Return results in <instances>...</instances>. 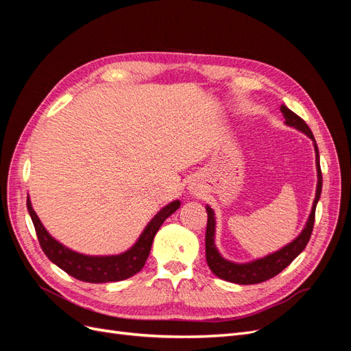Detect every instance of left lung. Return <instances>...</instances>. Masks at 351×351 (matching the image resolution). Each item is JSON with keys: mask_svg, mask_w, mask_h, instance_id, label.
I'll list each match as a JSON object with an SVG mask.
<instances>
[{"mask_svg": "<svg viewBox=\"0 0 351 351\" xmlns=\"http://www.w3.org/2000/svg\"><path fill=\"white\" fill-rule=\"evenodd\" d=\"M281 112L285 117V124L295 127L297 130L303 132L307 134L311 139L315 142L313 133L311 132L309 125L306 124L303 119L299 115L294 114L291 110H289L285 105H281ZM315 152H316V167H317V187H316V197L313 200V208L311 212V217L306 222V227L302 231V234L297 237L293 243L287 244L285 247L281 250L275 252L269 256L258 259L250 263H232L230 261H226L218 253L214 237H215V217L214 210L209 206H206L208 212V224H206V236H205V249H206V262L210 271L214 272L218 278L226 280L230 282L236 284H259L267 281L269 278H274L275 275H278L282 269H285L289 265L299 256L306 247V244L309 243L313 224H315V210L316 204L321 197V190H322V171H321V164H319V151H317V145L315 142Z\"/></svg>", "mask_w": 351, "mask_h": 351, "instance_id": "left-lung-1", "label": "left lung"}]
</instances>
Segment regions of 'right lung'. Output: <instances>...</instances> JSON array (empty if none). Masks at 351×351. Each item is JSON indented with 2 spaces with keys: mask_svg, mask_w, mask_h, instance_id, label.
<instances>
[{
  "mask_svg": "<svg viewBox=\"0 0 351 351\" xmlns=\"http://www.w3.org/2000/svg\"><path fill=\"white\" fill-rule=\"evenodd\" d=\"M180 208V202L174 200L171 204L161 209L152 218L149 224L146 226L145 231L139 240L136 241L134 246L117 256H84V254L73 252L62 246L57 240L52 239L47 230L42 227L38 215L35 214L34 208L30 205L27 197V210L30 214L32 222L35 226L36 236L42 250L48 256L51 262H54L57 267L66 271L73 278L84 281V282H114L121 281L125 278L133 277L134 274L139 272L145 262L149 256L151 246L154 237L162 222Z\"/></svg>",
  "mask_w": 351,
  "mask_h": 351,
  "instance_id": "1",
  "label": "right lung"
}]
</instances>
